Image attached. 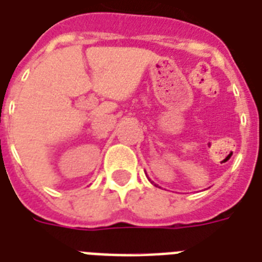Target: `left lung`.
Wrapping results in <instances>:
<instances>
[{"label": "left lung", "mask_w": 262, "mask_h": 262, "mask_svg": "<svg viewBox=\"0 0 262 262\" xmlns=\"http://www.w3.org/2000/svg\"><path fill=\"white\" fill-rule=\"evenodd\" d=\"M149 181H151V179H149ZM151 182H152V181H151ZM152 183H154V182H152ZM155 186H156V185H155Z\"/></svg>", "instance_id": "left-lung-1"}]
</instances>
